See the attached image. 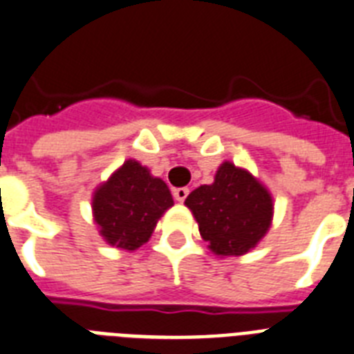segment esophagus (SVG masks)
<instances>
[{"label":"esophagus","mask_w":354,"mask_h":354,"mask_svg":"<svg viewBox=\"0 0 354 354\" xmlns=\"http://www.w3.org/2000/svg\"><path fill=\"white\" fill-rule=\"evenodd\" d=\"M188 194H189L188 188H175L174 189V197H175V201H177V203H183L184 198L188 197Z\"/></svg>","instance_id":"esophagus-1"}]
</instances>
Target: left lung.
<instances>
[{
	"label": "left lung",
	"instance_id": "left-lung-1",
	"mask_svg": "<svg viewBox=\"0 0 354 354\" xmlns=\"http://www.w3.org/2000/svg\"><path fill=\"white\" fill-rule=\"evenodd\" d=\"M212 253L241 257L270 232L275 203L266 184L246 168L224 160L212 184L195 188L184 201Z\"/></svg>",
	"mask_w": 354,
	"mask_h": 354
}]
</instances>
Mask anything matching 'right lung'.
<instances>
[{"instance_id": "obj_1", "label": "right lung", "mask_w": 354, "mask_h": 354, "mask_svg": "<svg viewBox=\"0 0 354 354\" xmlns=\"http://www.w3.org/2000/svg\"><path fill=\"white\" fill-rule=\"evenodd\" d=\"M174 206L170 188L139 160H124L93 189L92 217L113 248L136 251L150 241L159 218Z\"/></svg>"}]
</instances>
